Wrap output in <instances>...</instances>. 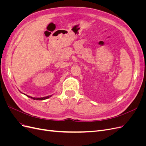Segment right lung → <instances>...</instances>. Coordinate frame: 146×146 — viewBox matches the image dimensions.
<instances>
[{
  "label": "right lung",
  "instance_id": "add662e5",
  "mask_svg": "<svg viewBox=\"0 0 146 146\" xmlns=\"http://www.w3.org/2000/svg\"><path fill=\"white\" fill-rule=\"evenodd\" d=\"M26 95V94H25ZM27 97H29V98L32 99L33 100H45V99H47L48 98H49L50 97H51L52 96H47V97H44V98H32V97L31 96H29L28 95H26Z\"/></svg>",
  "mask_w": 146,
  "mask_h": 146
}]
</instances>
